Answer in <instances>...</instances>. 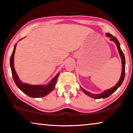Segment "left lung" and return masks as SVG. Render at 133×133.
<instances>
[{"mask_svg": "<svg viewBox=\"0 0 133 133\" xmlns=\"http://www.w3.org/2000/svg\"><path fill=\"white\" fill-rule=\"evenodd\" d=\"M107 36L109 37H110V40H112V41H114L116 43V44L117 45V47L119 54H120V57L121 58V62H122V72H121V77L120 78V80H119L118 83H117L116 85H114V86L113 87H112L111 89L107 90H105L102 94H91L90 93H89V92H88L87 91L85 90L84 89H83L82 88V87H81V89L84 92L85 94H87V96H89L90 97H91L95 98V99L107 98V97H108L111 95V94L114 93V92H115L117 90L118 87L120 86L121 84H122V83L123 82L124 79V77H125V56H124V55L123 51L121 50V49L120 48V43H119L118 40H117V39L116 37L113 36L111 34H110V33H107Z\"/></svg>", "mask_w": 133, "mask_h": 133, "instance_id": "obj_1", "label": "left lung"}]
</instances>
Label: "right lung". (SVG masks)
Returning a JSON list of instances; mask_svg holds the SVG:
<instances>
[{"label": "right lung", "instance_id": "1", "mask_svg": "<svg viewBox=\"0 0 133 133\" xmlns=\"http://www.w3.org/2000/svg\"><path fill=\"white\" fill-rule=\"evenodd\" d=\"M16 44L15 45L14 49L12 53L10 60V64L11 70H12V74L13 76V80L16 84L18 88H19L22 91H23L24 93H25L27 95L31 97H42L48 95L49 93L53 90L55 88V85L57 83V80L59 75V73H58L55 76V77L51 80V82L48 85H29L26 83H22L18 77L16 73L14 63H13V59H14V55L16 50Z\"/></svg>", "mask_w": 133, "mask_h": 133}]
</instances>
